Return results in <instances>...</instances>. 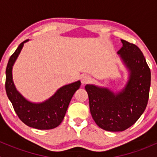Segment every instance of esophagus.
Segmentation results:
<instances>
[{
    "label": "esophagus",
    "instance_id": "1",
    "mask_svg": "<svg viewBox=\"0 0 157 157\" xmlns=\"http://www.w3.org/2000/svg\"><path fill=\"white\" fill-rule=\"evenodd\" d=\"M90 81V77H88V76H83L81 78V83L83 85L86 84L89 82Z\"/></svg>",
    "mask_w": 157,
    "mask_h": 157
}]
</instances>
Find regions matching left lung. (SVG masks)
Instances as JSON below:
<instances>
[{"label":"left lung","instance_id":"1","mask_svg":"<svg viewBox=\"0 0 157 157\" xmlns=\"http://www.w3.org/2000/svg\"><path fill=\"white\" fill-rule=\"evenodd\" d=\"M121 41L118 54L129 71L124 88L115 93L93 84L85 86L93 120L109 131H122L133 125L144 112L150 93L151 74L143 53L134 44Z\"/></svg>","mask_w":157,"mask_h":157}]
</instances>
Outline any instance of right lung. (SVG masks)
<instances>
[{
    "mask_svg": "<svg viewBox=\"0 0 157 157\" xmlns=\"http://www.w3.org/2000/svg\"><path fill=\"white\" fill-rule=\"evenodd\" d=\"M26 39L20 44L10 56L6 68L5 89L14 111L19 118L29 127L39 130L52 129L58 127L63 121L71 98L80 88V80L63 86L45 102L35 103L28 101L16 89L13 80L12 69Z\"/></svg>",
    "mask_w": 157,
    "mask_h": 157,
    "instance_id": "obj_1",
    "label": "right lung"
}]
</instances>
